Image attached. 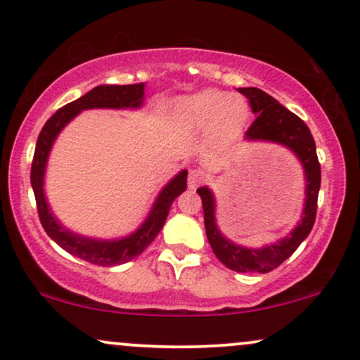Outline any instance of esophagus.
I'll use <instances>...</instances> for the list:
<instances>
[{"mask_svg": "<svg viewBox=\"0 0 360 360\" xmlns=\"http://www.w3.org/2000/svg\"><path fill=\"white\" fill-rule=\"evenodd\" d=\"M205 179H206V172L203 171V169H200V167L189 169V176H188L189 188H196V186H200Z\"/></svg>", "mask_w": 360, "mask_h": 360, "instance_id": "obj_1", "label": "esophagus"}]
</instances>
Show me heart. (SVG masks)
<instances>
[{"label":"heart","instance_id":"b5f03b06","mask_svg":"<svg viewBox=\"0 0 360 360\" xmlns=\"http://www.w3.org/2000/svg\"><path fill=\"white\" fill-rule=\"evenodd\" d=\"M177 115L188 128H203L210 123L213 139L226 143L240 134L247 120V103L238 94L206 89L177 103Z\"/></svg>","mask_w":360,"mask_h":360}]
</instances>
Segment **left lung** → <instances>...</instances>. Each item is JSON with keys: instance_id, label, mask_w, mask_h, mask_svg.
I'll list each match as a JSON object with an SVG mask.
<instances>
[{"instance_id": "left-lung-1", "label": "left lung", "mask_w": 360, "mask_h": 360, "mask_svg": "<svg viewBox=\"0 0 360 360\" xmlns=\"http://www.w3.org/2000/svg\"><path fill=\"white\" fill-rule=\"evenodd\" d=\"M238 91L243 96H247V100L250 101L252 111L257 115V118L249 127V130L245 131V137L249 140H271V142L283 143L300 157L308 183L304 217L300 225L284 240L278 242L276 245H267L264 249L252 250L235 245L218 232L217 223H214V200L212 191L208 188H200L198 194L201 196V203H203L206 237H208L210 245H212L218 260L232 271L266 274V272H271L276 267H279L289 255H292V252L298 249L301 242L311 232L316 218L321 169L320 162H318L315 140H313L311 131H309L303 120L296 117L292 111L284 108L283 105H279L274 98L264 93L262 89L238 88Z\"/></svg>"}]
</instances>
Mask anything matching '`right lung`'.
<instances>
[{
  "mask_svg": "<svg viewBox=\"0 0 360 360\" xmlns=\"http://www.w3.org/2000/svg\"><path fill=\"white\" fill-rule=\"evenodd\" d=\"M143 89H146V82H139V84H125V86H98V88L91 89L79 100L68 103L57 110L51 118L47 120L42 131H40L39 139H37V147L34 160H32V171L30 181L32 188H34L35 201H37V212H39L40 223H42L44 230L47 232L49 237L52 238L57 245L68 250L69 254L76 255L86 262L94 264V266H118V264H125L137 255L142 254L143 250L150 245L152 240L160 232V229L166 223V218L171 210V205L179 196L181 193L186 191V181H188V171L179 172L174 179L169 183L162 193L157 198L154 208L142 226L130 237L122 238L117 242H100V240H89V238H82L79 235H74L69 230H64L52 213L49 212L47 201L44 196V172L45 164H47L49 152L56 140L59 131L68 125L71 120L79 113L81 110L89 108H137L143 101Z\"/></svg>",
  "mask_w": 360,
  "mask_h": 360,
  "instance_id": "obj_1",
  "label": "right lung"
}]
</instances>
